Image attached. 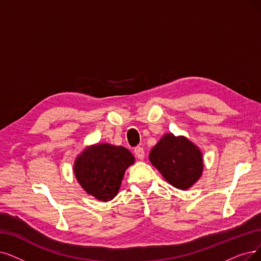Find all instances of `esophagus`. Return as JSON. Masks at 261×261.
Returning <instances> with one entry per match:
<instances>
[{
  "label": "esophagus",
  "mask_w": 261,
  "mask_h": 261,
  "mask_svg": "<svg viewBox=\"0 0 261 261\" xmlns=\"http://www.w3.org/2000/svg\"><path fill=\"white\" fill-rule=\"evenodd\" d=\"M134 153H135V155H136V158H137L138 160L142 161V160L144 159V150H143L141 147H137V148H135V150H134Z\"/></svg>",
  "instance_id": "esophagus-1"
}]
</instances>
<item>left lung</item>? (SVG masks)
<instances>
[{
    "label": "left lung",
    "instance_id": "obj_1",
    "mask_svg": "<svg viewBox=\"0 0 261 261\" xmlns=\"http://www.w3.org/2000/svg\"><path fill=\"white\" fill-rule=\"evenodd\" d=\"M149 161L163 178L178 190L192 187L203 171L201 150L185 136L167 133L152 148Z\"/></svg>",
    "mask_w": 261,
    "mask_h": 261
}]
</instances>
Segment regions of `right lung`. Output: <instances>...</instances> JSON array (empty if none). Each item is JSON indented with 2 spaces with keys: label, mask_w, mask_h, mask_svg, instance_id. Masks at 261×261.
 <instances>
[{
  "label": "right lung",
  "mask_w": 261,
  "mask_h": 261,
  "mask_svg": "<svg viewBox=\"0 0 261 261\" xmlns=\"http://www.w3.org/2000/svg\"><path fill=\"white\" fill-rule=\"evenodd\" d=\"M134 163V155L126 148L95 143L77 156L74 173L83 191L107 202L117 196L125 171Z\"/></svg>",
  "instance_id": "1"
}]
</instances>
